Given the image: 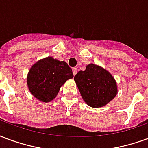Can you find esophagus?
Instances as JSON below:
<instances>
[{
  "label": "esophagus",
  "instance_id": "1",
  "mask_svg": "<svg viewBox=\"0 0 148 148\" xmlns=\"http://www.w3.org/2000/svg\"><path fill=\"white\" fill-rule=\"evenodd\" d=\"M72 71H73V74H74V75H75V74H76L77 73V71H78V70H77V68L74 67V68H73V69H72Z\"/></svg>",
  "mask_w": 148,
  "mask_h": 148
}]
</instances>
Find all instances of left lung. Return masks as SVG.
<instances>
[{
  "label": "left lung",
  "instance_id": "left-lung-1",
  "mask_svg": "<svg viewBox=\"0 0 148 148\" xmlns=\"http://www.w3.org/2000/svg\"><path fill=\"white\" fill-rule=\"evenodd\" d=\"M74 79L83 101L92 108L106 106L118 93L114 77L98 65H87L86 70L78 71Z\"/></svg>",
  "mask_w": 148,
  "mask_h": 148
}]
</instances>
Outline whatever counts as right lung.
Wrapping results in <instances>:
<instances>
[{"instance_id": "1", "label": "right lung", "mask_w": 148, "mask_h": 148, "mask_svg": "<svg viewBox=\"0 0 148 148\" xmlns=\"http://www.w3.org/2000/svg\"><path fill=\"white\" fill-rule=\"evenodd\" d=\"M73 77L72 70L66 62L48 56L32 66L27 84L30 93L36 99L47 103L55 99L62 86Z\"/></svg>"}]
</instances>
